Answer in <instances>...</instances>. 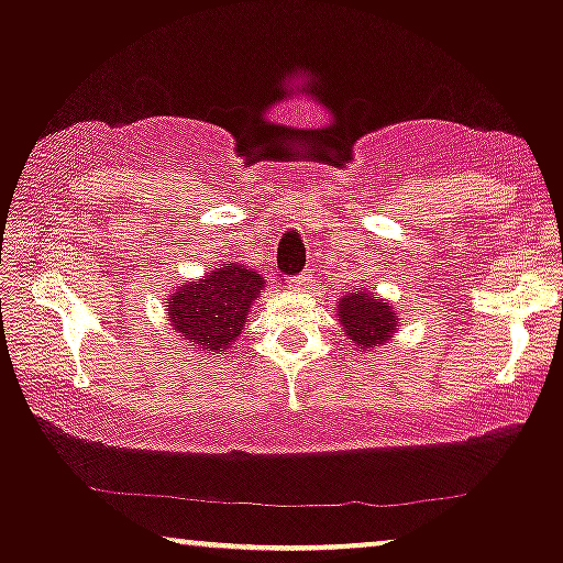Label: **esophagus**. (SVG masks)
Returning <instances> with one entry per match:
<instances>
[{"label":"esophagus","mask_w":563,"mask_h":563,"mask_svg":"<svg viewBox=\"0 0 563 563\" xmlns=\"http://www.w3.org/2000/svg\"><path fill=\"white\" fill-rule=\"evenodd\" d=\"M309 286V277L307 275H296V277H288L286 280V288L288 290H303Z\"/></svg>","instance_id":"obj_1"}]
</instances>
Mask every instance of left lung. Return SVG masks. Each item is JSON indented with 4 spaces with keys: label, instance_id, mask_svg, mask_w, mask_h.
I'll return each instance as SVG.
<instances>
[{
    "label": "left lung",
    "instance_id": "obj_1",
    "mask_svg": "<svg viewBox=\"0 0 563 563\" xmlns=\"http://www.w3.org/2000/svg\"><path fill=\"white\" fill-rule=\"evenodd\" d=\"M338 317H341L343 333L362 351L385 346L398 330L396 311L390 303L380 296L367 294L364 288L351 290L338 301Z\"/></svg>",
    "mask_w": 563,
    "mask_h": 563
}]
</instances>
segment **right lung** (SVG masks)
<instances>
[{"instance_id":"add662e5","label":"right lung","mask_w":563,"mask_h":563,"mask_svg":"<svg viewBox=\"0 0 563 563\" xmlns=\"http://www.w3.org/2000/svg\"><path fill=\"white\" fill-rule=\"evenodd\" d=\"M264 290V277L241 264L209 269L199 280L175 288L167 303L173 330L199 354H220L239 341L249 311Z\"/></svg>"}]
</instances>
